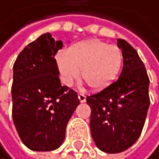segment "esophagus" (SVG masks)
<instances>
[{"instance_id":"esophagus-1","label":"esophagus","mask_w":159,"mask_h":159,"mask_svg":"<svg viewBox=\"0 0 159 159\" xmlns=\"http://www.w3.org/2000/svg\"><path fill=\"white\" fill-rule=\"evenodd\" d=\"M78 98H79V100H80V102L81 103H83V102H85L86 101V96L83 94V93H79L78 94Z\"/></svg>"}]
</instances>
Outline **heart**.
I'll list each match as a JSON object with an SVG mask.
<instances>
[{"label":"heart","instance_id":"obj_1","mask_svg":"<svg viewBox=\"0 0 159 159\" xmlns=\"http://www.w3.org/2000/svg\"><path fill=\"white\" fill-rule=\"evenodd\" d=\"M124 54L116 45L100 40H88L73 45L68 52L56 56L62 82L72 85L81 76L92 89H104L114 82L123 67Z\"/></svg>","mask_w":159,"mask_h":159}]
</instances>
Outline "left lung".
Returning a JSON list of instances; mask_svg holds the SVG:
<instances>
[{
	"mask_svg": "<svg viewBox=\"0 0 159 159\" xmlns=\"http://www.w3.org/2000/svg\"><path fill=\"white\" fill-rule=\"evenodd\" d=\"M124 61L119 78L111 85L87 96L91 108L90 129L97 147L107 153L129 148L140 136L150 104L149 78L136 50L118 39Z\"/></svg>",
	"mask_w": 159,
	"mask_h": 159,
	"instance_id": "obj_1",
	"label": "left lung"
}]
</instances>
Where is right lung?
I'll list each match as a JSON object with an SVG mask.
<instances>
[{
    "label": "right lung",
    "mask_w": 159,
    "mask_h": 159,
    "mask_svg": "<svg viewBox=\"0 0 159 159\" xmlns=\"http://www.w3.org/2000/svg\"><path fill=\"white\" fill-rule=\"evenodd\" d=\"M62 46L50 33L43 34L14 63L13 120L21 140L32 150L57 149L80 103L77 92L61 85L55 55Z\"/></svg>",
    "instance_id": "right-lung-1"
}]
</instances>
